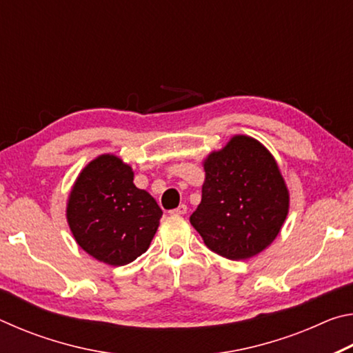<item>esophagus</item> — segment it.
<instances>
[{
    "mask_svg": "<svg viewBox=\"0 0 353 353\" xmlns=\"http://www.w3.org/2000/svg\"><path fill=\"white\" fill-rule=\"evenodd\" d=\"M187 210H188V207L185 204H181L177 208H174V210H171L170 213L171 214H185V213H187Z\"/></svg>",
    "mask_w": 353,
    "mask_h": 353,
    "instance_id": "1",
    "label": "esophagus"
}]
</instances>
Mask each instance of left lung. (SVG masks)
<instances>
[{"instance_id":"8db88e82","label":"left lung","mask_w":353,"mask_h":353,"mask_svg":"<svg viewBox=\"0 0 353 353\" xmlns=\"http://www.w3.org/2000/svg\"><path fill=\"white\" fill-rule=\"evenodd\" d=\"M202 199L190 216L205 246L229 260H246L270 246L288 214L290 196L268 149L236 135L204 163Z\"/></svg>"}]
</instances>
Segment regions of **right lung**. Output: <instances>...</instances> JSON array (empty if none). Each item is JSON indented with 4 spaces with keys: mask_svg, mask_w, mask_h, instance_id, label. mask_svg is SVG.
I'll use <instances>...</instances> for the list:
<instances>
[{
    "mask_svg": "<svg viewBox=\"0 0 353 353\" xmlns=\"http://www.w3.org/2000/svg\"><path fill=\"white\" fill-rule=\"evenodd\" d=\"M162 214L152 196L134 185L130 166L109 154L81 172L67 208L77 244L113 266L128 265L146 252Z\"/></svg>",
    "mask_w": 353,
    "mask_h": 353,
    "instance_id": "obj_1",
    "label": "right lung"
}]
</instances>
